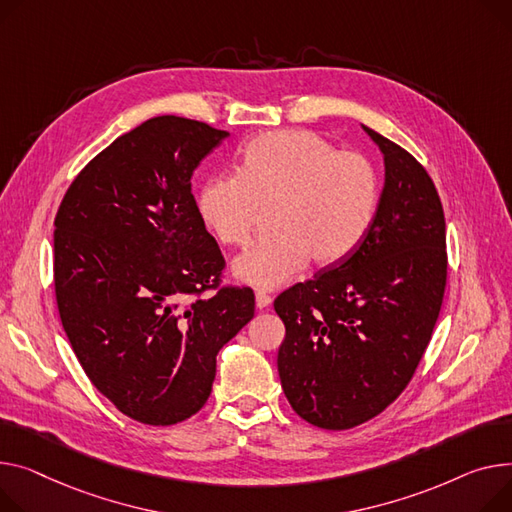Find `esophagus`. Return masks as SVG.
Returning a JSON list of instances; mask_svg holds the SVG:
<instances>
[{"instance_id": "obj_1", "label": "esophagus", "mask_w": 512, "mask_h": 512, "mask_svg": "<svg viewBox=\"0 0 512 512\" xmlns=\"http://www.w3.org/2000/svg\"><path fill=\"white\" fill-rule=\"evenodd\" d=\"M255 304H257L259 311H261V309H267V306L271 304V296L265 294V292H257V294H255Z\"/></svg>"}]
</instances>
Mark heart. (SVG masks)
I'll return each instance as SVG.
<instances>
[{
	"label": "heart",
	"mask_w": 512,
	"mask_h": 512,
	"mask_svg": "<svg viewBox=\"0 0 512 512\" xmlns=\"http://www.w3.org/2000/svg\"><path fill=\"white\" fill-rule=\"evenodd\" d=\"M379 208V177L368 158L309 129L253 138L238 173H218L197 191V214L222 245L243 247L271 210V232L232 265L251 286L278 288L306 263L333 267L364 241Z\"/></svg>",
	"instance_id": "b5f03b06"
}]
</instances>
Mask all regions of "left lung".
<instances>
[{
	"mask_svg": "<svg viewBox=\"0 0 512 512\" xmlns=\"http://www.w3.org/2000/svg\"><path fill=\"white\" fill-rule=\"evenodd\" d=\"M385 158V187L362 245L284 290L278 352L292 410L325 430L379 416L412 381L447 286L445 212L426 168L362 125Z\"/></svg>",
	"mask_w": 512,
	"mask_h": 512,
	"instance_id": "1",
	"label": "left lung"
}]
</instances>
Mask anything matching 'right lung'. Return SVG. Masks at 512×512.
Instances as JSON below:
<instances>
[{"label":"right lung","mask_w":512,"mask_h":512,"mask_svg":"<svg viewBox=\"0 0 512 512\" xmlns=\"http://www.w3.org/2000/svg\"><path fill=\"white\" fill-rule=\"evenodd\" d=\"M224 138L201 121L148 119L82 168L55 216L65 335L92 385L142 424L197 414L220 348L255 315L251 288L220 286L226 263L191 193Z\"/></svg>","instance_id":"1"}]
</instances>
